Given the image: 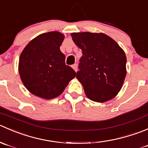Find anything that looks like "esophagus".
I'll return each instance as SVG.
<instances>
[{
  "label": "esophagus",
  "instance_id": "esophagus-1",
  "mask_svg": "<svg viewBox=\"0 0 148 148\" xmlns=\"http://www.w3.org/2000/svg\"><path fill=\"white\" fill-rule=\"evenodd\" d=\"M72 68H73V70H74L75 71V72H77V64H74V65H73Z\"/></svg>",
  "mask_w": 148,
  "mask_h": 148
}]
</instances>
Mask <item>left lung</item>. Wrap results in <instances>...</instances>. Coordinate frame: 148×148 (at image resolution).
Listing matches in <instances>:
<instances>
[{
  "label": "left lung",
  "instance_id": "1",
  "mask_svg": "<svg viewBox=\"0 0 148 148\" xmlns=\"http://www.w3.org/2000/svg\"><path fill=\"white\" fill-rule=\"evenodd\" d=\"M83 56L76 77L86 96L103 103L117 95L127 74V58L124 50L110 36L103 33L71 34Z\"/></svg>",
  "mask_w": 148,
  "mask_h": 148
}]
</instances>
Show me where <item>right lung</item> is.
<instances>
[{"label": "right lung", "mask_w": 148, "mask_h": 148, "mask_svg": "<svg viewBox=\"0 0 148 148\" xmlns=\"http://www.w3.org/2000/svg\"><path fill=\"white\" fill-rule=\"evenodd\" d=\"M65 38L58 32L42 34L32 39L21 52L18 63L20 77L32 94L45 99L58 97L76 73L65 65L60 49Z\"/></svg>", "instance_id": "1"}]
</instances>
